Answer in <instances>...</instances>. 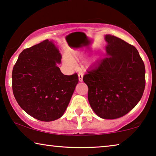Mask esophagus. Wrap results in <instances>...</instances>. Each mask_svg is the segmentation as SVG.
I'll return each mask as SVG.
<instances>
[{
    "label": "esophagus",
    "instance_id": "esophagus-1",
    "mask_svg": "<svg viewBox=\"0 0 156 156\" xmlns=\"http://www.w3.org/2000/svg\"><path fill=\"white\" fill-rule=\"evenodd\" d=\"M83 74L82 73H78V80L80 82H82L83 81Z\"/></svg>",
    "mask_w": 156,
    "mask_h": 156
}]
</instances>
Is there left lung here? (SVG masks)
I'll use <instances>...</instances> for the list:
<instances>
[{
  "label": "left lung",
  "mask_w": 156,
  "mask_h": 156,
  "mask_svg": "<svg viewBox=\"0 0 156 156\" xmlns=\"http://www.w3.org/2000/svg\"><path fill=\"white\" fill-rule=\"evenodd\" d=\"M106 57L87 71L91 108L102 119L122 117L134 108L143 95L146 70L139 51L120 38L106 34Z\"/></svg>",
  "instance_id": "1"
}]
</instances>
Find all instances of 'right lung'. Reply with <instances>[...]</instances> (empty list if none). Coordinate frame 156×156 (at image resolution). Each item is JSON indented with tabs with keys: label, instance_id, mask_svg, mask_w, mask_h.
<instances>
[{
	"label": "right lung",
	"instance_id": "right-lung-1",
	"mask_svg": "<svg viewBox=\"0 0 156 156\" xmlns=\"http://www.w3.org/2000/svg\"><path fill=\"white\" fill-rule=\"evenodd\" d=\"M61 55L48 39L24 49L13 67L12 92L22 109L35 119L51 122L65 112L78 83L77 73L66 76L57 63Z\"/></svg>",
	"mask_w": 156,
	"mask_h": 156
}]
</instances>
